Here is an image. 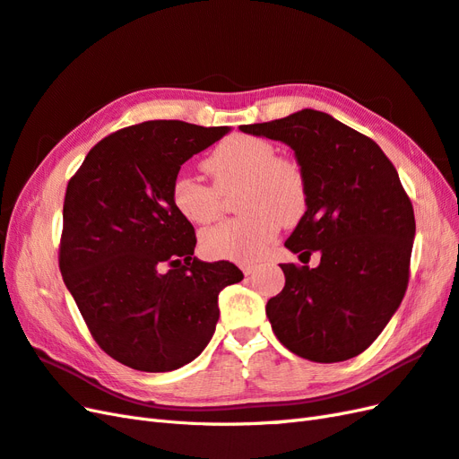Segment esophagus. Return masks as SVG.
I'll return each instance as SVG.
<instances>
[{"label": "esophagus", "mask_w": 459, "mask_h": 459, "mask_svg": "<svg viewBox=\"0 0 459 459\" xmlns=\"http://www.w3.org/2000/svg\"><path fill=\"white\" fill-rule=\"evenodd\" d=\"M240 269L244 271V274H252V273H255L257 264H240Z\"/></svg>", "instance_id": "esophagus-1"}]
</instances>
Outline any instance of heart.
I'll list each match as a JSON object with an SVG mask.
<instances>
[{"mask_svg": "<svg viewBox=\"0 0 459 459\" xmlns=\"http://www.w3.org/2000/svg\"><path fill=\"white\" fill-rule=\"evenodd\" d=\"M213 185L192 175H177L171 200L194 225H209L222 212V194L237 190L242 213L202 234L204 250L221 259L247 264L267 252L281 225L292 227L307 212L309 190L302 163L277 155L265 138L232 134L219 142L204 161Z\"/></svg>", "mask_w": 459, "mask_h": 459, "instance_id": "b5f03b06", "label": "heart"}]
</instances>
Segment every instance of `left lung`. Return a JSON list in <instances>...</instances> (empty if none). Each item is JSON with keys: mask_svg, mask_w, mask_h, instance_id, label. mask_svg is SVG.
<instances>
[{"mask_svg": "<svg viewBox=\"0 0 459 459\" xmlns=\"http://www.w3.org/2000/svg\"><path fill=\"white\" fill-rule=\"evenodd\" d=\"M242 133L288 143L307 177V212L284 242L316 269L281 264L282 292L267 302L273 333L296 356L346 361L368 350L402 304L415 215L377 142L323 111L302 109Z\"/></svg>", "mask_w": 459, "mask_h": 459, "instance_id": "obj_1", "label": "left lung"}]
</instances>
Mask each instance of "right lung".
<instances>
[{
  "label": "right lung",
  "mask_w": 459,
  "mask_h": 459,
  "mask_svg": "<svg viewBox=\"0 0 459 459\" xmlns=\"http://www.w3.org/2000/svg\"><path fill=\"white\" fill-rule=\"evenodd\" d=\"M229 126L146 121L100 140L71 177L59 269L91 338L119 363L165 373L204 351L219 292L244 279L229 261L192 257L195 232L173 178Z\"/></svg>",
  "instance_id": "add662e5"
}]
</instances>
